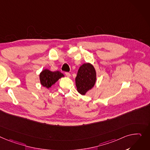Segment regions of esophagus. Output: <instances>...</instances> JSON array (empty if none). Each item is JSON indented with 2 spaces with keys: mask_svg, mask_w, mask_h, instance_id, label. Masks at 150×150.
<instances>
[{
  "mask_svg": "<svg viewBox=\"0 0 150 150\" xmlns=\"http://www.w3.org/2000/svg\"><path fill=\"white\" fill-rule=\"evenodd\" d=\"M66 75L67 76V77H71V74H70V73H69V72H66Z\"/></svg>",
  "mask_w": 150,
  "mask_h": 150,
  "instance_id": "obj_1",
  "label": "esophagus"
}]
</instances>
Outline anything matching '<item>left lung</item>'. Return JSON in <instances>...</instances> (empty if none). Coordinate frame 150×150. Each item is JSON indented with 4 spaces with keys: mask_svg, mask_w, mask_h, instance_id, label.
I'll use <instances>...</instances> for the list:
<instances>
[{
    "mask_svg": "<svg viewBox=\"0 0 150 150\" xmlns=\"http://www.w3.org/2000/svg\"><path fill=\"white\" fill-rule=\"evenodd\" d=\"M96 81V72L93 64L87 63L79 67L75 78L76 87L78 93L85 95L94 87Z\"/></svg>",
    "mask_w": 150,
    "mask_h": 150,
    "instance_id": "1",
    "label": "left lung"
}]
</instances>
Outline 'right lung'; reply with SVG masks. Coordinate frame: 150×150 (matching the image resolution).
Returning <instances> with one entry per match:
<instances>
[{"label":"right lung","mask_w":150,"mask_h":150,"mask_svg":"<svg viewBox=\"0 0 150 150\" xmlns=\"http://www.w3.org/2000/svg\"><path fill=\"white\" fill-rule=\"evenodd\" d=\"M62 77H64V75L62 72L59 71L52 72L48 69H43L39 75L40 84L47 88H51Z\"/></svg>","instance_id":"add662e5"}]
</instances>
